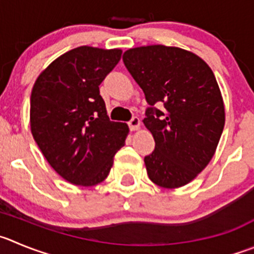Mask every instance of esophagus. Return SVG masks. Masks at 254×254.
I'll use <instances>...</instances> for the list:
<instances>
[{
	"label": "esophagus",
	"instance_id": "1",
	"mask_svg": "<svg viewBox=\"0 0 254 254\" xmlns=\"http://www.w3.org/2000/svg\"><path fill=\"white\" fill-rule=\"evenodd\" d=\"M127 125H129L130 129L134 130V131L135 130H139L140 129V125H141L140 119H139V118H136V116H134V118H132V119L127 123Z\"/></svg>",
	"mask_w": 254,
	"mask_h": 254
}]
</instances>
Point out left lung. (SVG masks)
Returning <instances> with one entry per match:
<instances>
[{
    "label": "left lung",
    "instance_id": "1",
    "mask_svg": "<svg viewBox=\"0 0 254 254\" xmlns=\"http://www.w3.org/2000/svg\"><path fill=\"white\" fill-rule=\"evenodd\" d=\"M123 61L151 106L143 120L155 140L144 158L149 179L168 189L190 183L209 164L226 122L212 68L193 52L164 45L129 49Z\"/></svg>",
    "mask_w": 254,
    "mask_h": 254
}]
</instances>
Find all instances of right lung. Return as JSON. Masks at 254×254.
Here are the masks:
<instances>
[{"label":"right lung","instance_id":"right-lung-1","mask_svg":"<svg viewBox=\"0 0 254 254\" xmlns=\"http://www.w3.org/2000/svg\"><path fill=\"white\" fill-rule=\"evenodd\" d=\"M120 49L80 46L52 61L31 91V132L40 150L68 183L105 181L129 134L110 122L99 85L122 58Z\"/></svg>","mask_w":254,"mask_h":254}]
</instances>
